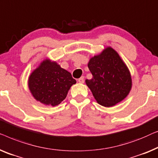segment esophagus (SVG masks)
I'll use <instances>...</instances> for the list:
<instances>
[{
	"label": "esophagus",
	"mask_w": 158,
	"mask_h": 158,
	"mask_svg": "<svg viewBox=\"0 0 158 158\" xmlns=\"http://www.w3.org/2000/svg\"><path fill=\"white\" fill-rule=\"evenodd\" d=\"M78 81H79V83H80V84H83L84 82V77H81V78H79V79H78Z\"/></svg>",
	"instance_id": "34e87169"
}]
</instances>
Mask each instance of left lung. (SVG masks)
<instances>
[{"label":"left lung","mask_w":158,"mask_h":158,"mask_svg":"<svg viewBox=\"0 0 158 158\" xmlns=\"http://www.w3.org/2000/svg\"><path fill=\"white\" fill-rule=\"evenodd\" d=\"M88 67L92 79H86L96 101L106 107L126 98L132 89L130 70L116 51L110 46L92 57Z\"/></svg>","instance_id":"8db88e82"}]
</instances>
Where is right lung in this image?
I'll use <instances>...</instances> for the list:
<instances>
[{
    "instance_id": "right-lung-1",
    "label": "right lung",
    "mask_w": 158,
    "mask_h": 158,
    "mask_svg": "<svg viewBox=\"0 0 158 158\" xmlns=\"http://www.w3.org/2000/svg\"><path fill=\"white\" fill-rule=\"evenodd\" d=\"M76 83L70 72L48 58L33 71L28 80V89L35 100L52 106L65 99L71 86Z\"/></svg>"
}]
</instances>
